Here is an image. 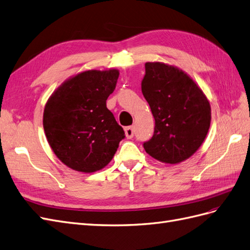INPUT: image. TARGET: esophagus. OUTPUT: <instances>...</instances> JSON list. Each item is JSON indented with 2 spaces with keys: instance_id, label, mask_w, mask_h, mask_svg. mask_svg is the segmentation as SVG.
<instances>
[{
  "instance_id": "34e87169",
  "label": "esophagus",
  "mask_w": 250,
  "mask_h": 250,
  "mask_svg": "<svg viewBox=\"0 0 250 250\" xmlns=\"http://www.w3.org/2000/svg\"><path fill=\"white\" fill-rule=\"evenodd\" d=\"M125 132L126 138H132L134 136V127L133 126L125 127Z\"/></svg>"
}]
</instances>
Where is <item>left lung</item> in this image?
Wrapping results in <instances>:
<instances>
[{
  "instance_id": "left-lung-1",
  "label": "left lung",
  "mask_w": 250,
  "mask_h": 250,
  "mask_svg": "<svg viewBox=\"0 0 250 250\" xmlns=\"http://www.w3.org/2000/svg\"><path fill=\"white\" fill-rule=\"evenodd\" d=\"M145 67L142 92L155 127L144 148L159 162L181 163L206 138L211 120L209 101L183 70L161 62H146Z\"/></svg>"
}]
</instances>
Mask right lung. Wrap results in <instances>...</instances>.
I'll return each instance as SVG.
<instances>
[{"label": "right lung", "instance_id": "right-lung-1", "mask_svg": "<svg viewBox=\"0 0 250 250\" xmlns=\"http://www.w3.org/2000/svg\"><path fill=\"white\" fill-rule=\"evenodd\" d=\"M119 72L86 70L68 79L50 96L43 126L50 148L76 171L91 173L112 161L125 131L106 107Z\"/></svg>", "mask_w": 250, "mask_h": 250}]
</instances>
